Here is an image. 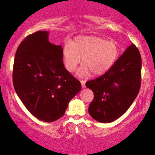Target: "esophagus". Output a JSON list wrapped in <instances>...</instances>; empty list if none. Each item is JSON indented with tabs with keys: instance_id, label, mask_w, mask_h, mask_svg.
<instances>
[{
	"instance_id": "esophagus-1",
	"label": "esophagus",
	"mask_w": 155,
	"mask_h": 155,
	"mask_svg": "<svg viewBox=\"0 0 155 155\" xmlns=\"http://www.w3.org/2000/svg\"><path fill=\"white\" fill-rule=\"evenodd\" d=\"M81 82L82 88H86V85H85V81H81Z\"/></svg>"
}]
</instances>
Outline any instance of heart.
I'll list each match as a JSON object with an SVG mask.
<instances>
[{
  "label": "heart",
  "mask_w": 155,
  "mask_h": 155,
  "mask_svg": "<svg viewBox=\"0 0 155 155\" xmlns=\"http://www.w3.org/2000/svg\"><path fill=\"white\" fill-rule=\"evenodd\" d=\"M119 49L113 41L99 37H78L72 43H66L63 58L66 69L73 72L81 62L77 74L80 77L105 73L111 68L118 56Z\"/></svg>",
  "instance_id": "b5f03b06"
}]
</instances>
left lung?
<instances>
[{
	"mask_svg": "<svg viewBox=\"0 0 155 155\" xmlns=\"http://www.w3.org/2000/svg\"><path fill=\"white\" fill-rule=\"evenodd\" d=\"M141 58L134 44L124 51L107 72L86 82L94 92L88 112L95 120L109 123L124 114L140 92Z\"/></svg>",
	"mask_w": 155,
	"mask_h": 155,
	"instance_id": "8db88e82",
	"label": "left lung"
}]
</instances>
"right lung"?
<instances>
[{
	"instance_id": "obj_1",
	"label": "right lung",
	"mask_w": 155,
	"mask_h": 155,
	"mask_svg": "<svg viewBox=\"0 0 155 155\" xmlns=\"http://www.w3.org/2000/svg\"><path fill=\"white\" fill-rule=\"evenodd\" d=\"M48 35L38 31L19 45L13 84L27 110L39 120L51 122L63 116L81 84L65 68L61 46L50 43Z\"/></svg>"
}]
</instances>
